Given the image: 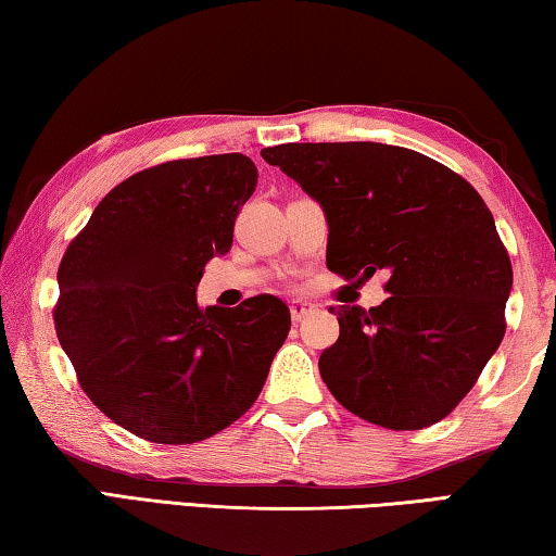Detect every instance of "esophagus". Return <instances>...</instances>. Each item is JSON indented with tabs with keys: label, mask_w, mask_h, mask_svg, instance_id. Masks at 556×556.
Here are the masks:
<instances>
[{
	"label": "esophagus",
	"mask_w": 556,
	"mask_h": 556,
	"mask_svg": "<svg viewBox=\"0 0 556 556\" xmlns=\"http://www.w3.org/2000/svg\"><path fill=\"white\" fill-rule=\"evenodd\" d=\"M289 308H291V318H294V321H301V318H304V316H308V314H312L316 306L312 304V301H304V299H294V301H291V304H289Z\"/></svg>",
	"instance_id": "obj_1"
}]
</instances>
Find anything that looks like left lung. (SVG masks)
I'll list each match as a JSON object with an SVG mask.
<instances>
[{
	"instance_id": "obj_1",
	"label": "left lung",
	"mask_w": 556,
	"mask_h": 556,
	"mask_svg": "<svg viewBox=\"0 0 556 556\" xmlns=\"http://www.w3.org/2000/svg\"><path fill=\"white\" fill-rule=\"evenodd\" d=\"M262 159L324 208L328 269L388 275L380 306H331L341 336L318 357L326 388L370 425H437L505 336L513 265L493 213L466 178L404 147L279 144Z\"/></svg>"
}]
</instances>
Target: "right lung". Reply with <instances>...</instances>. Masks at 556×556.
<instances>
[{
	"label": "right lung",
	"mask_w": 556,
	"mask_h": 556,
	"mask_svg": "<svg viewBox=\"0 0 556 556\" xmlns=\"http://www.w3.org/2000/svg\"><path fill=\"white\" fill-rule=\"evenodd\" d=\"M255 186L244 154L144 168L112 188L65 250L55 336L90 402L131 434L195 444L262 392L291 328L285 301H195L205 262L230 250Z\"/></svg>",
	"instance_id": "1"
}]
</instances>
